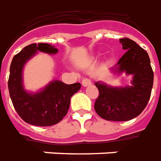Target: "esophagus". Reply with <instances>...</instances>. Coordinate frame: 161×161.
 <instances>
[{
  "instance_id": "obj_1",
  "label": "esophagus",
  "mask_w": 161,
  "mask_h": 161,
  "mask_svg": "<svg viewBox=\"0 0 161 161\" xmlns=\"http://www.w3.org/2000/svg\"><path fill=\"white\" fill-rule=\"evenodd\" d=\"M81 84H82L83 86H88L92 84V81L90 80L89 79H83L82 81H81Z\"/></svg>"
}]
</instances>
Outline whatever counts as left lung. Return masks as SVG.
<instances>
[{
    "label": "left lung",
    "mask_w": 161,
    "mask_h": 161,
    "mask_svg": "<svg viewBox=\"0 0 161 161\" xmlns=\"http://www.w3.org/2000/svg\"><path fill=\"white\" fill-rule=\"evenodd\" d=\"M119 43L126 53L110 71L114 75L123 73L131 75V85L113 86L102 81L95 82L99 97L94 109L102 119L127 121L141 114L147 107L153 84V72L147 53L136 42L123 38L119 39Z\"/></svg>",
    "instance_id": "left-lung-1"
}]
</instances>
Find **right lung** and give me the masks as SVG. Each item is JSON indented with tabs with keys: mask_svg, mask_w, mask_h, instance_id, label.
I'll return each mask as SVG.
<instances>
[{
	"mask_svg": "<svg viewBox=\"0 0 161 161\" xmlns=\"http://www.w3.org/2000/svg\"><path fill=\"white\" fill-rule=\"evenodd\" d=\"M38 52L56 54L58 49L47 43H34L25 47L12 60L8 86L14 108L25 122L34 126H53L67 114L71 97L81 85H68L55 80L39 91H27L23 84L24 67Z\"/></svg>",
	"mask_w": 161,
	"mask_h": 161,
	"instance_id": "obj_1",
	"label": "right lung"
}]
</instances>
